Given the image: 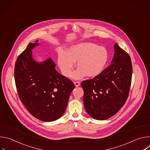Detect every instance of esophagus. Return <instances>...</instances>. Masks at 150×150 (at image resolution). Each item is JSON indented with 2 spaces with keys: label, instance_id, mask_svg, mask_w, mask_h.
<instances>
[{
  "label": "esophagus",
  "instance_id": "1",
  "mask_svg": "<svg viewBox=\"0 0 150 150\" xmlns=\"http://www.w3.org/2000/svg\"><path fill=\"white\" fill-rule=\"evenodd\" d=\"M74 84L76 87H78L80 85V82L79 81H75L74 82Z\"/></svg>",
  "mask_w": 150,
  "mask_h": 150
}]
</instances>
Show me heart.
I'll return each mask as SVG.
<instances>
[{
  "instance_id": "heart-1",
  "label": "heart",
  "mask_w": 150,
  "mask_h": 150,
  "mask_svg": "<svg viewBox=\"0 0 150 150\" xmlns=\"http://www.w3.org/2000/svg\"><path fill=\"white\" fill-rule=\"evenodd\" d=\"M109 54L104 47L91 42H82L70 47L68 52L60 50L57 63L64 76L69 77L76 62L78 69L72 75L75 79L82 78L85 74L94 77L104 69L108 60Z\"/></svg>"
}]
</instances>
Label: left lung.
<instances>
[{
  "label": "left lung",
  "instance_id": "8db88e82",
  "mask_svg": "<svg viewBox=\"0 0 150 150\" xmlns=\"http://www.w3.org/2000/svg\"><path fill=\"white\" fill-rule=\"evenodd\" d=\"M114 49L111 65L94 78L81 82L85 110L96 120L114 116L129 95L132 74L131 59L117 43Z\"/></svg>",
  "mask_w": 150,
  "mask_h": 150
}]
</instances>
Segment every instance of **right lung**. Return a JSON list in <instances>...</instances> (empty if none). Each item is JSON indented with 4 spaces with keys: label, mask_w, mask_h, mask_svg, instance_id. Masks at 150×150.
I'll return each instance as SVG.
<instances>
[{
    "label": "right lung",
    "mask_w": 150,
    "mask_h": 150,
    "mask_svg": "<svg viewBox=\"0 0 150 150\" xmlns=\"http://www.w3.org/2000/svg\"><path fill=\"white\" fill-rule=\"evenodd\" d=\"M37 40L30 43L18 57L14 76L18 96L28 112L45 122L54 121L65 112L70 94L75 86L72 81L60 75L52 58L42 63L32 57Z\"/></svg>",
    "instance_id": "right-lung-1"
}]
</instances>
